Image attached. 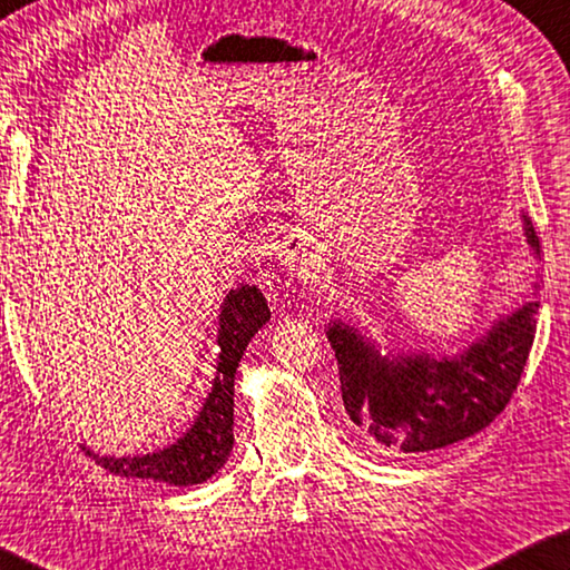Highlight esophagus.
<instances>
[{
  "instance_id": "obj_1",
  "label": "esophagus",
  "mask_w": 570,
  "mask_h": 570,
  "mask_svg": "<svg viewBox=\"0 0 570 570\" xmlns=\"http://www.w3.org/2000/svg\"><path fill=\"white\" fill-rule=\"evenodd\" d=\"M278 259H282L286 266H292L294 272H301V274L308 272V264L304 262V249H301V244H284V247L278 249Z\"/></svg>"
}]
</instances>
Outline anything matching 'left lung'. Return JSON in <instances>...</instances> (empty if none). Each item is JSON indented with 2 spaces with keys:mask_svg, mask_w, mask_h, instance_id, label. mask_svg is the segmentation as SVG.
<instances>
[{
  "mask_svg": "<svg viewBox=\"0 0 570 570\" xmlns=\"http://www.w3.org/2000/svg\"><path fill=\"white\" fill-rule=\"evenodd\" d=\"M523 234L541 259V244L527 212ZM539 284H533V294ZM539 301L499 316L460 355L381 353V345L345 321H331L326 336L336 353L343 405L355 425L387 454L448 448L494 422L514 395L537 333Z\"/></svg>",
  "mask_w": 570,
  "mask_h": 570,
  "instance_id": "left-lung-1",
  "label": "left lung"
}]
</instances>
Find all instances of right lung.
I'll return each mask as SVG.
<instances>
[{"mask_svg":"<svg viewBox=\"0 0 570 570\" xmlns=\"http://www.w3.org/2000/svg\"><path fill=\"white\" fill-rule=\"evenodd\" d=\"M272 318L266 298L256 286L242 284L222 301L217 321V373L212 381L209 395L205 397L203 410L195 417L180 440L167 444L163 450L132 456H100L83 448L104 470L153 479L173 487H195L203 484L212 474L225 466L234 444V375L244 351H247L254 333Z\"/></svg>","mask_w":570,"mask_h":570,"instance_id":"1","label":"right lung"}]
</instances>
